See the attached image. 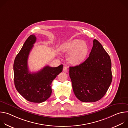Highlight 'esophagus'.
I'll return each instance as SVG.
<instances>
[{
    "instance_id": "34e87169",
    "label": "esophagus",
    "mask_w": 128,
    "mask_h": 128,
    "mask_svg": "<svg viewBox=\"0 0 128 128\" xmlns=\"http://www.w3.org/2000/svg\"><path fill=\"white\" fill-rule=\"evenodd\" d=\"M63 71L64 72H68V69L67 67L66 66H64L63 68Z\"/></svg>"
}]
</instances>
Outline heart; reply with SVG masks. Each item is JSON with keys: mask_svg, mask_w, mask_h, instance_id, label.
Instances as JSON below:
<instances>
[{"mask_svg": "<svg viewBox=\"0 0 128 128\" xmlns=\"http://www.w3.org/2000/svg\"><path fill=\"white\" fill-rule=\"evenodd\" d=\"M60 50L64 53L72 51L69 56L68 61L73 65H78L86 57L88 48L85 42L76 39L63 44L60 47Z\"/></svg>", "mask_w": 128, "mask_h": 128, "instance_id": "b5f03b06", "label": "heart"}]
</instances>
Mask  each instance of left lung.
Returning <instances> with one entry per match:
<instances>
[{
	"mask_svg": "<svg viewBox=\"0 0 128 128\" xmlns=\"http://www.w3.org/2000/svg\"><path fill=\"white\" fill-rule=\"evenodd\" d=\"M69 76L76 98L84 102L100 100L106 93L112 78L109 54L96 40L84 62L69 67Z\"/></svg>",
	"mask_w": 128,
	"mask_h": 128,
	"instance_id": "left-lung-1",
	"label": "left lung"
}]
</instances>
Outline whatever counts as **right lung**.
Instances as JSON below:
<instances>
[{
    "label": "right lung",
    "instance_id": "1",
    "mask_svg": "<svg viewBox=\"0 0 128 128\" xmlns=\"http://www.w3.org/2000/svg\"><path fill=\"white\" fill-rule=\"evenodd\" d=\"M36 40L34 35L29 36L16 55L14 63V83L18 92L26 100L42 103L50 96L52 82L62 72L63 66H46L38 72L31 73L28 67V58Z\"/></svg>",
    "mask_w": 128,
    "mask_h": 128
}]
</instances>
